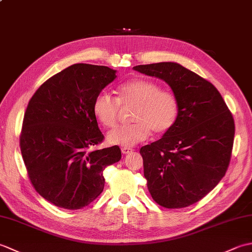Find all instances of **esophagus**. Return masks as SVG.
<instances>
[{"instance_id":"obj_1","label":"esophagus","mask_w":252,"mask_h":252,"mask_svg":"<svg viewBox=\"0 0 252 252\" xmlns=\"http://www.w3.org/2000/svg\"><path fill=\"white\" fill-rule=\"evenodd\" d=\"M121 152H122L123 155H127V154L132 153L133 149L130 148V147H122V148H121Z\"/></svg>"}]
</instances>
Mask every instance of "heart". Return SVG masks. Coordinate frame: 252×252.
Returning <instances> with one entry per match:
<instances>
[{
    "label": "heart",
    "instance_id": "obj_1",
    "mask_svg": "<svg viewBox=\"0 0 252 252\" xmlns=\"http://www.w3.org/2000/svg\"><path fill=\"white\" fill-rule=\"evenodd\" d=\"M121 105H135L131 125L117 126L107 134V142L125 147L145 141L152 130L161 134L173 126L179 115L176 96L161 90L159 84L145 79H134L121 84L118 99L107 92H100L93 100V112L101 125H116Z\"/></svg>",
    "mask_w": 252,
    "mask_h": 252
}]
</instances>
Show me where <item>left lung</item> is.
Masks as SVG:
<instances>
[{
	"instance_id": "8db88e82",
	"label": "left lung",
	"mask_w": 252,
	"mask_h": 252,
	"mask_svg": "<svg viewBox=\"0 0 252 252\" xmlns=\"http://www.w3.org/2000/svg\"><path fill=\"white\" fill-rule=\"evenodd\" d=\"M133 69L163 80L179 103L173 126L140 151L148 190L164 208L190 206L225 175L235 134L233 116L215 85L178 63Z\"/></svg>"
}]
</instances>
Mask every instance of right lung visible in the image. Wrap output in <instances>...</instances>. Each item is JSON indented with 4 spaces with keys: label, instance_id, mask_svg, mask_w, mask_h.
<instances>
[{
    "label": "right lung",
    "instance_id": "obj_1",
    "mask_svg": "<svg viewBox=\"0 0 252 252\" xmlns=\"http://www.w3.org/2000/svg\"><path fill=\"white\" fill-rule=\"evenodd\" d=\"M116 72L74 63L46 80L29 101L20 151L32 185L53 205L69 210L88 206L104 189V169L121 159L117 145L91 151L104 138L93 100Z\"/></svg>",
    "mask_w": 252,
    "mask_h": 252
}]
</instances>
